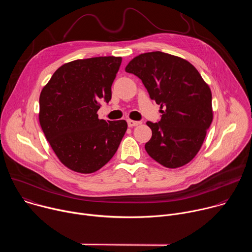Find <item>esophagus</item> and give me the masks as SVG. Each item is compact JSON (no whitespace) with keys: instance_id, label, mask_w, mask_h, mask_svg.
Listing matches in <instances>:
<instances>
[{"instance_id":"34e87169","label":"esophagus","mask_w":252,"mask_h":252,"mask_svg":"<svg viewBox=\"0 0 252 252\" xmlns=\"http://www.w3.org/2000/svg\"><path fill=\"white\" fill-rule=\"evenodd\" d=\"M138 125H140V122H138V121H132V120L127 121V126L129 127H132V126H138Z\"/></svg>"}]
</instances>
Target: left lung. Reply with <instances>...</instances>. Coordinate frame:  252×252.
Here are the masks:
<instances>
[{"label":"left lung","mask_w":252,"mask_h":252,"mask_svg":"<svg viewBox=\"0 0 252 252\" xmlns=\"http://www.w3.org/2000/svg\"><path fill=\"white\" fill-rule=\"evenodd\" d=\"M126 71L140 79L150 97L164 109L158 123H147L153 131L145 147L149 156L168 168L189 163L213 118L208 85L190 63L162 52L133 58Z\"/></svg>","instance_id":"1"}]
</instances>
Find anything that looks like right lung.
<instances>
[{"mask_svg": "<svg viewBox=\"0 0 252 252\" xmlns=\"http://www.w3.org/2000/svg\"><path fill=\"white\" fill-rule=\"evenodd\" d=\"M121 57H97L60 66L40 95L39 120L46 138L67 168L92 173L109 162L126 131L125 120H98L109 103Z\"/></svg>", "mask_w": 252, "mask_h": 252, "instance_id": "1", "label": "right lung"}]
</instances>
